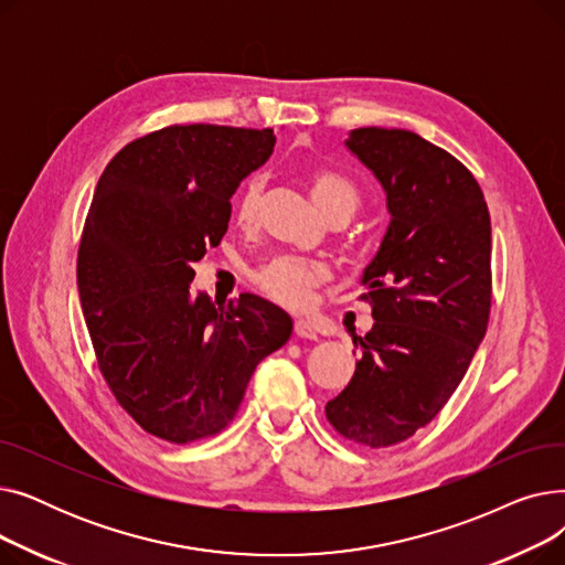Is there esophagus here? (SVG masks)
Returning <instances> with one entry per match:
<instances>
[{
  "mask_svg": "<svg viewBox=\"0 0 565 565\" xmlns=\"http://www.w3.org/2000/svg\"><path fill=\"white\" fill-rule=\"evenodd\" d=\"M295 334L302 337V339H316V337H318V332H316L313 324H311L309 320H305V318H298V320H295Z\"/></svg>",
  "mask_w": 565,
  "mask_h": 565,
  "instance_id": "34e87169",
  "label": "esophagus"
}]
</instances>
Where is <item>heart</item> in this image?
<instances>
[{"instance_id": "b5f03b06", "label": "heart", "mask_w": 565, "mask_h": 565, "mask_svg": "<svg viewBox=\"0 0 565 565\" xmlns=\"http://www.w3.org/2000/svg\"><path fill=\"white\" fill-rule=\"evenodd\" d=\"M309 190L316 205L324 213L348 211L350 215L358 207L360 194L348 175L334 169H313L309 173ZM260 203V183L252 181L243 188L233 203V220L241 228H252L258 220ZM328 277L322 263L302 258V256H275L260 267H256L252 279L267 295V298L290 307L302 309L309 305L313 288Z\"/></svg>"}]
</instances>
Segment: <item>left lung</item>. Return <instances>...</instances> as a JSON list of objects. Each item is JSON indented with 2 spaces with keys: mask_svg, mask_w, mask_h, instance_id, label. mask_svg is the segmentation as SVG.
<instances>
[{
  "mask_svg": "<svg viewBox=\"0 0 565 565\" xmlns=\"http://www.w3.org/2000/svg\"><path fill=\"white\" fill-rule=\"evenodd\" d=\"M345 148L387 196L390 226L362 286L373 328L362 358L328 401L330 424L371 449L430 424L481 345L492 300V228L477 178L409 130L358 128Z\"/></svg>",
  "mask_w": 565,
  "mask_h": 565,
  "instance_id": "obj_1",
  "label": "left lung"
}]
</instances>
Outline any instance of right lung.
<instances>
[{
    "instance_id": "1",
    "label": "right lung",
    "mask_w": 565,
    "mask_h": 565,
    "mask_svg": "<svg viewBox=\"0 0 565 565\" xmlns=\"http://www.w3.org/2000/svg\"><path fill=\"white\" fill-rule=\"evenodd\" d=\"M275 141L270 128L171 126L121 148L96 185L77 256L84 320L111 394L160 439L226 428L258 362L290 339V316L258 295L220 305L192 290V265Z\"/></svg>"
}]
</instances>
